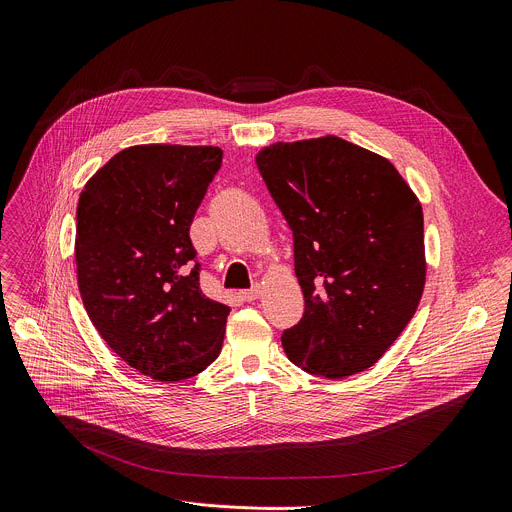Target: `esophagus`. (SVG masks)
<instances>
[{"instance_id":"34e87169","label":"esophagus","mask_w":512,"mask_h":512,"mask_svg":"<svg viewBox=\"0 0 512 512\" xmlns=\"http://www.w3.org/2000/svg\"><path fill=\"white\" fill-rule=\"evenodd\" d=\"M261 294H263L261 286H253L251 290H245V292H241V294H239V298H241L243 302H253V300L261 298Z\"/></svg>"}]
</instances>
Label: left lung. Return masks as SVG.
Returning a JSON list of instances; mask_svg holds the SVG:
<instances>
[{
  "label": "left lung",
  "instance_id": "left-lung-1",
  "mask_svg": "<svg viewBox=\"0 0 512 512\" xmlns=\"http://www.w3.org/2000/svg\"><path fill=\"white\" fill-rule=\"evenodd\" d=\"M255 163L292 228L304 294L284 351L308 374L355 376L378 363L421 302L423 206L386 157L335 134L273 143Z\"/></svg>",
  "mask_w": 512,
  "mask_h": 512
}]
</instances>
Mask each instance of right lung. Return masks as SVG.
Masks as SVG:
<instances>
[{
  "mask_svg": "<svg viewBox=\"0 0 512 512\" xmlns=\"http://www.w3.org/2000/svg\"><path fill=\"white\" fill-rule=\"evenodd\" d=\"M222 163L218 147L136 145L83 185L77 286L89 320L132 369L179 382L220 353L226 304L198 282L190 226Z\"/></svg>",
  "mask_w": 512,
  "mask_h": 512,
  "instance_id": "right-lung-1",
  "label": "right lung"
}]
</instances>
